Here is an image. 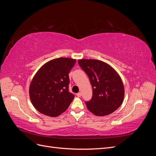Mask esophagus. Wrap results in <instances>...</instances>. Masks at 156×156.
<instances>
[{"mask_svg":"<svg viewBox=\"0 0 156 156\" xmlns=\"http://www.w3.org/2000/svg\"><path fill=\"white\" fill-rule=\"evenodd\" d=\"M77 97H79V98L81 97V92H79V93H77Z\"/></svg>","mask_w":156,"mask_h":156,"instance_id":"esophagus-1","label":"esophagus"}]
</instances>
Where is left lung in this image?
Instances as JSON below:
<instances>
[{
    "mask_svg": "<svg viewBox=\"0 0 156 156\" xmlns=\"http://www.w3.org/2000/svg\"><path fill=\"white\" fill-rule=\"evenodd\" d=\"M78 63L87 74L92 87V99L85 102L88 109L100 116L115 111L124 97V87L120 75L110 65L101 60L81 59Z\"/></svg>",
    "mask_w": 156,
    "mask_h": 156,
    "instance_id": "obj_1",
    "label": "left lung"
}]
</instances>
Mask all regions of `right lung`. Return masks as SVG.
<instances>
[{"instance_id":"add662e5","label":"right lung","mask_w":156,"mask_h":156,"mask_svg":"<svg viewBox=\"0 0 156 156\" xmlns=\"http://www.w3.org/2000/svg\"><path fill=\"white\" fill-rule=\"evenodd\" d=\"M76 60L69 58L51 60L40 68L33 77L29 96L40 112L58 116L67 109L74 98L69 92V73Z\"/></svg>"}]
</instances>
